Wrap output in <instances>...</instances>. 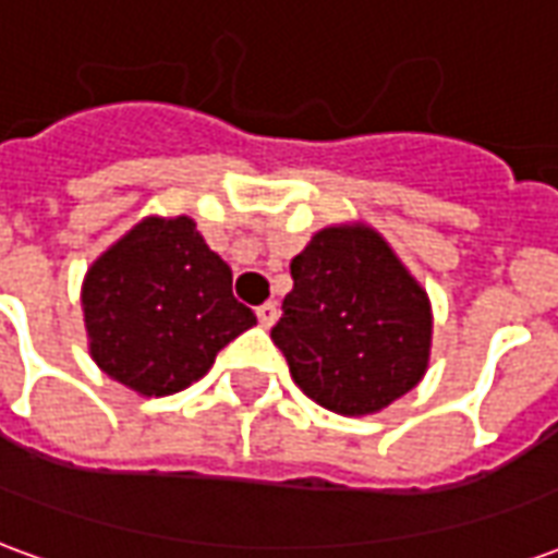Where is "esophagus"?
Returning a JSON list of instances; mask_svg holds the SVG:
<instances>
[{"label": "esophagus", "mask_w": 558, "mask_h": 558, "mask_svg": "<svg viewBox=\"0 0 558 558\" xmlns=\"http://www.w3.org/2000/svg\"><path fill=\"white\" fill-rule=\"evenodd\" d=\"M256 316H259V326L263 328H271L278 323V304L275 302H266L256 307Z\"/></svg>", "instance_id": "esophagus-1"}]
</instances>
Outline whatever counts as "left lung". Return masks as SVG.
Instances as JSON below:
<instances>
[{
  "mask_svg": "<svg viewBox=\"0 0 558 558\" xmlns=\"http://www.w3.org/2000/svg\"><path fill=\"white\" fill-rule=\"evenodd\" d=\"M290 275L271 340L307 398L340 415H367L418 386L430 355V302L374 230L316 232Z\"/></svg>",
  "mask_w": 558,
  "mask_h": 558,
  "instance_id": "left-lung-1",
  "label": "left lung"
}]
</instances>
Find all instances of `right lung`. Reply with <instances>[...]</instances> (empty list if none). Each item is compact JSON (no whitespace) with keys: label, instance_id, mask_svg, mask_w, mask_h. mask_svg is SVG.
<instances>
[{"label":"right lung","instance_id":"add662e5","mask_svg":"<svg viewBox=\"0 0 558 558\" xmlns=\"http://www.w3.org/2000/svg\"><path fill=\"white\" fill-rule=\"evenodd\" d=\"M83 314L92 359L146 398L208 374L230 340L256 326L232 295V271L191 218H146L89 268Z\"/></svg>","mask_w":558,"mask_h":558}]
</instances>
